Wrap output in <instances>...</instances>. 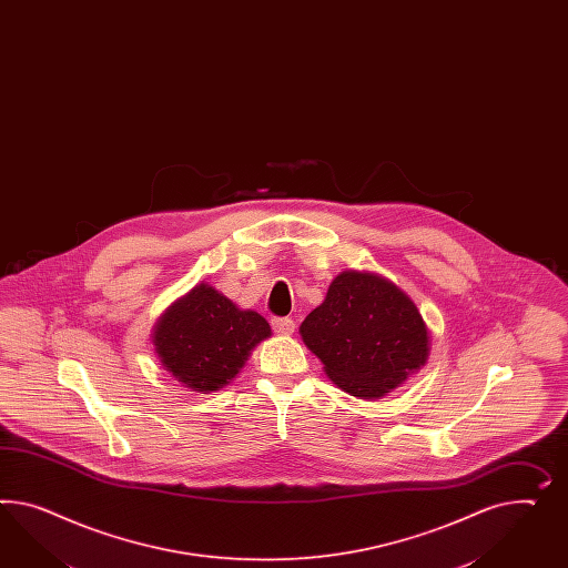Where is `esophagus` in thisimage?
Returning <instances> with one entry per match:
<instances>
[{
  "label": "esophagus",
  "mask_w": 568,
  "mask_h": 568,
  "mask_svg": "<svg viewBox=\"0 0 568 568\" xmlns=\"http://www.w3.org/2000/svg\"><path fill=\"white\" fill-rule=\"evenodd\" d=\"M273 331L276 335H293L295 323L292 318H273Z\"/></svg>",
  "instance_id": "1"
}]
</instances>
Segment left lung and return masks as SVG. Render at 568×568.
I'll return each mask as SVG.
<instances>
[{
	"label": "left lung",
	"mask_w": 568,
	"mask_h": 568,
	"mask_svg": "<svg viewBox=\"0 0 568 568\" xmlns=\"http://www.w3.org/2000/svg\"><path fill=\"white\" fill-rule=\"evenodd\" d=\"M300 335L324 374L357 399H381L428 364L422 312L393 281L369 271L338 273Z\"/></svg>",
	"instance_id": "left-lung-1"
}]
</instances>
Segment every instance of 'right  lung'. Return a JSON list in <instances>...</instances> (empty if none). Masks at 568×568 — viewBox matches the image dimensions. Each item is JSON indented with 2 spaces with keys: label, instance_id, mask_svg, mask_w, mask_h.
<instances>
[{
  "label": "right lung",
  "instance_id": "obj_1",
  "mask_svg": "<svg viewBox=\"0 0 568 568\" xmlns=\"http://www.w3.org/2000/svg\"><path fill=\"white\" fill-rule=\"evenodd\" d=\"M268 337L271 324L258 312L242 310L209 283H199L159 316L153 347L178 383L206 395L227 386Z\"/></svg>",
  "mask_w": 568,
  "mask_h": 568
}]
</instances>
